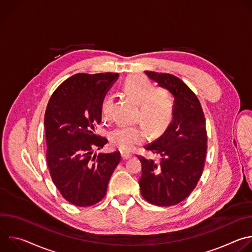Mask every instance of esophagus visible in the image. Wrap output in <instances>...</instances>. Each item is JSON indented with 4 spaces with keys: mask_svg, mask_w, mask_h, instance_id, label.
<instances>
[{
    "mask_svg": "<svg viewBox=\"0 0 252 252\" xmlns=\"http://www.w3.org/2000/svg\"><path fill=\"white\" fill-rule=\"evenodd\" d=\"M129 158H131V155H129V154H125V153H122V158H123L124 160H126V159H128Z\"/></svg>",
    "mask_w": 252,
    "mask_h": 252,
    "instance_id": "esophagus-1",
    "label": "esophagus"
}]
</instances>
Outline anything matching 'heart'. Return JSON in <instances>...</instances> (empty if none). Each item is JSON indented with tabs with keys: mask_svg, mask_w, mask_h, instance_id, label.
Segmentation results:
<instances>
[{
	"mask_svg": "<svg viewBox=\"0 0 252 252\" xmlns=\"http://www.w3.org/2000/svg\"><path fill=\"white\" fill-rule=\"evenodd\" d=\"M126 94L138 105L137 119L151 133L162 131L171 122L173 99L162 89H153L148 79L139 75L129 76L124 85ZM111 97L104 96L101 101L103 117L110 114ZM146 139V132L141 127H118L110 133L112 145L123 153L132 152Z\"/></svg>",
	"mask_w": 252,
	"mask_h": 252,
	"instance_id": "1",
	"label": "heart"
}]
</instances>
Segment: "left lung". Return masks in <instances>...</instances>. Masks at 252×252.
I'll return each mask as SVG.
<instances>
[{"instance_id":"8db88e82","label":"left lung","mask_w":252,"mask_h":252,"mask_svg":"<svg viewBox=\"0 0 252 252\" xmlns=\"http://www.w3.org/2000/svg\"><path fill=\"white\" fill-rule=\"evenodd\" d=\"M146 75L174 97L172 121L147 151L159 162L137 157L141 162L140 193L147 201L170 206L185 200L197 185L206 155V129L200 102L193 92L170 74L146 70Z\"/></svg>"}]
</instances>
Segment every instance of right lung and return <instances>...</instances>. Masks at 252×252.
<instances>
[{
    "label": "right lung",
    "mask_w": 252,
    "mask_h": 252,
    "mask_svg": "<svg viewBox=\"0 0 252 252\" xmlns=\"http://www.w3.org/2000/svg\"><path fill=\"white\" fill-rule=\"evenodd\" d=\"M119 79L117 73L76 74L52 94L45 114L47 162L63 197L77 206H90L106 193L121 160L120 152L94 155L107 139L95 134L101 121V101Z\"/></svg>",
    "instance_id": "obj_1"
}]
</instances>
